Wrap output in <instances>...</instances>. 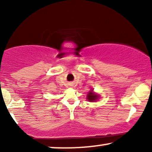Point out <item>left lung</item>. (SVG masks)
Listing matches in <instances>:
<instances>
[{"instance_id": "1", "label": "left lung", "mask_w": 152, "mask_h": 152, "mask_svg": "<svg viewBox=\"0 0 152 152\" xmlns=\"http://www.w3.org/2000/svg\"><path fill=\"white\" fill-rule=\"evenodd\" d=\"M99 96L97 95V94H96L94 92H93V90L90 91L89 92H88V94H87V99H88V102H96L97 100H98Z\"/></svg>"}]
</instances>
